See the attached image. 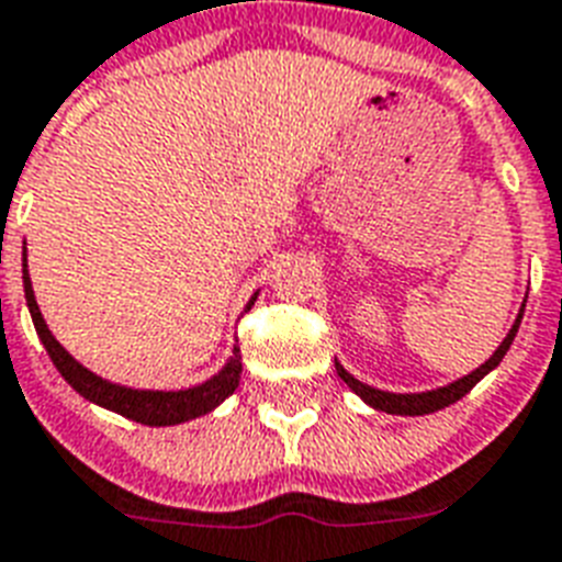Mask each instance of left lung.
Masks as SVG:
<instances>
[{
    "label": "left lung",
    "mask_w": 562,
    "mask_h": 562,
    "mask_svg": "<svg viewBox=\"0 0 562 562\" xmlns=\"http://www.w3.org/2000/svg\"><path fill=\"white\" fill-rule=\"evenodd\" d=\"M525 312V310H521ZM519 324H521V315L516 318V324H513V329L507 333V338L501 341V348L492 353L486 362H483L477 371H471L469 376H462V380H457V383L445 385V389H436V392H422V395H392V392H380V389H371V385L359 383L357 376H350L345 368L338 366L336 362V371L338 376L345 380V383L357 392L366 404H371L374 409H383V413H392V415H427V413H436V409H445V406L457 404L460 397H465L474 389V385L481 383L483 376L490 374L492 368L498 366L501 359H504V353L509 350V345H513V338H516V333H519Z\"/></svg>",
    "instance_id": "1"
}]
</instances>
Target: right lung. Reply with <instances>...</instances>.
<instances>
[{"mask_svg": "<svg viewBox=\"0 0 562 562\" xmlns=\"http://www.w3.org/2000/svg\"><path fill=\"white\" fill-rule=\"evenodd\" d=\"M23 289H25V303H29V312H32L34 329L41 336L43 348L49 353V359L55 362V368L61 371V376L67 383L79 392L81 397H88L93 404L105 406V409H114V413L126 415L132 422L149 424V427H167V424L188 422V418H196V415L212 413L214 406L226 401L233 395L235 385L241 380V353L235 348L233 359L226 362V368L212 380H205L203 385H194V389H186V392H135V389H123V385L105 383L97 374H91L88 368H81L76 359L67 353V350L55 341V336L46 329V321H43L41 310H37V300H34L32 280L23 268ZM256 300V297H252ZM250 300V306H252ZM247 306V310H250Z\"/></svg>", "mask_w": 562, "mask_h": 562, "instance_id": "add662e5", "label": "right lung"}]
</instances>
